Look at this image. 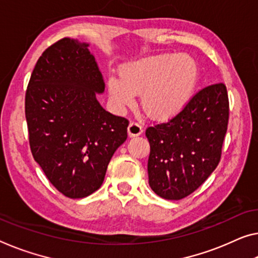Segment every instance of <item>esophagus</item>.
Masks as SVG:
<instances>
[{"mask_svg":"<svg viewBox=\"0 0 258 258\" xmlns=\"http://www.w3.org/2000/svg\"><path fill=\"white\" fill-rule=\"evenodd\" d=\"M143 133V126L137 123V122H132V123L129 124L128 126V135L129 137H136V136H140Z\"/></svg>","mask_w":258,"mask_h":258,"instance_id":"esophagus-1","label":"esophagus"}]
</instances>
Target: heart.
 <instances>
[{
	"label": "heart",
	"instance_id": "heart-1",
	"mask_svg": "<svg viewBox=\"0 0 258 258\" xmlns=\"http://www.w3.org/2000/svg\"><path fill=\"white\" fill-rule=\"evenodd\" d=\"M122 77H109L108 94L118 110L133 106L142 94V107L150 117L166 120L179 114L191 98L198 81L195 60L185 54H160L130 62Z\"/></svg>",
	"mask_w": 258,
	"mask_h": 258
}]
</instances>
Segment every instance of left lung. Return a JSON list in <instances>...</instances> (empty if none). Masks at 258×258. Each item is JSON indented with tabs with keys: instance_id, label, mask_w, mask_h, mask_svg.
I'll return each mask as SVG.
<instances>
[{
	"instance_id": "8db88e82",
	"label": "left lung",
	"mask_w": 258,
	"mask_h": 258,
	"mask_svg": "<svg viewBox=\"0 0 258 258\" xmlns=\"http://www.w3.org/2000/svg\"><path fill=\"white\" fill-rule=\"evenodd\" d=\"M228 96L223 83L197 92L166 123L149 126V184L158 196L187 197L211 175L220 161L228 123Z\"/></svg>"
}]
</instances>
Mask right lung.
<instances>
[{"label": "right lung", "instance_id": "right-lung-1", "mask_svg": "<svg viewBox=\"0 0 258 258\" xmlns=\"http://www.w3.org/2000/svg\"><path fill=\"white\" fill-rule=\"evenodd\" d=\"M89 43L63 38L35 64L25 96L31 152L58 191L91 195L102 184L128 120L98 101L105 83Z\"/></svg>", "mask_w": 258, "mask_h": 258}]
</instances>
